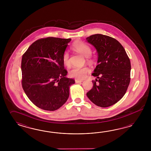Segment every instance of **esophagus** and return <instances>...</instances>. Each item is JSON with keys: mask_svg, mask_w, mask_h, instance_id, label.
Returning a JSON list of instances; mask_svg holds the SVG:
<instances>
[{"mask_svg": "<svg viewBox=\"0 0 151 151\" xmlns=\"http://www.w3.org/2000/svg\"><path fill=\"white\" fill-rule=\"evenodd\" d=\"M83 82V80H78V79H75V82L76 83H80V82Z\"/></svg>", "mask_w": 151, "mask_h": 151, "instance_id": "obj_1", "label": "esophagus"}]
</instances>
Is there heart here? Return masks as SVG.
Here are the masks:
<instances>
[{
  "label": "heart",
  "mask_w": 151,
  "mask_h": 151,
  "mask_svg": "<svg viewBox=\"0 0 151 151\" xmlns=\"http://www.w3.org/2000/svg\"><path fill=\"white\" fill-rule=\"evenodd\" d=\"M73 47L75 50L76 51L85 57H88L91 54V47L87 44L82 42H77L74 43ZM63 61L65 66H69L70 65L68 51H65L64 52L63 55ZM89 71L90 70L87 67L75 66L70 70L69 73L70 76L71 78H76L78 79H83L86 77L87 74L89 73Z\"/></svg>",
  "instance_id": "obj_1"
}]
</instances>
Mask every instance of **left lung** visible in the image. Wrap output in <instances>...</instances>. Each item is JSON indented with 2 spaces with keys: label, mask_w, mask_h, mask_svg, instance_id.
<instances>
[{
  "label": "left lung",
  "mask_w": 151,
  "mask_h": 151,
  "mask_svg": "<svg viewBox=\"0 0 151 151\" xmlns=\"http://www.w3.org/2000/svg\"><path fill=\"white\" fill-rule=\"evenodd\" d=\"M96 49L97 65L92 75L93 88L86 93L95 105L101 107L113 105L124 95L130 82L131 63L124 47L117 40L102 34L86 37Z\"/></svg>",
  "instance_id": "left-lung-1"
}]
</instances>
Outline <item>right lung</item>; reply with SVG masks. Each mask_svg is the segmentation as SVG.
Instances as JSON below:
<instances>
[{
  "label": "right lung",
  "mask_w": 151,
  "mask_h": 151,
  "mask_svg": "<svg viewBox=\"0 0 151 151\" xmlns=\"http://www.w3.org/2000/svg\"><path fill=\"white\" fill-rule=\"evenodd\" d=\"M71 39L53 37L33 42L23 55L22 86L29 99L39 108L55 111L67 101L70 86L75 83L66 77L63 55Z\"/></svg>",
  "instance_id": "1"
}]
</instances>
